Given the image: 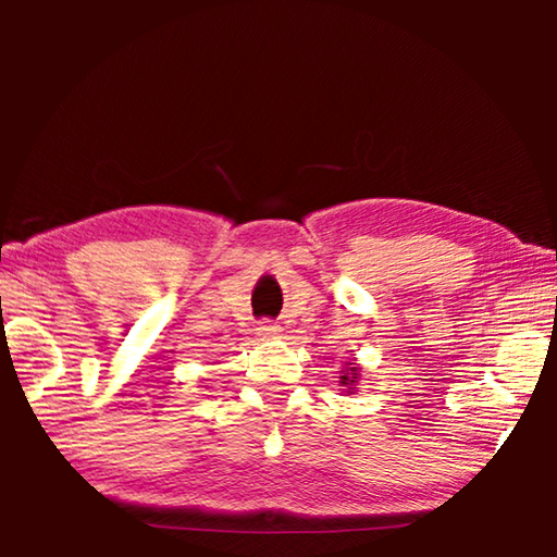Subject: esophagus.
I'll use <instances>...</instances> for the list:
<instances>
[{
	"label": "esophagus",
	"mask_w": 557,
	"mask_h": 557,
	"mask_svg": "<svg viewBox=\"0 0 557 557\" xmlns=\"http://www.w3.org/2000/svg\"><path fill=\"white\" fill-rule=\"evenodd\" d=\"M256 334L260 336V338H272V336H277L280 334V326L275 324V322H260L258 324V329H256Z\"/></svg>",
	"instance_id": "esophagus-1"
}]
</instances>
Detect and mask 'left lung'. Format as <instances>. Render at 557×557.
<instances>
[{"label": "left lung", "instance_id": "1", "mask_svg": "<svg viewBox=\"0 0 557 557\" xmlns=\"http://www.w3.org/2000/svg\"><path fill=\"white\" fill-rule=\"evenodd\" d=\"M342 385H346V393H354L356 391V383H358V366L356 363H346L342 381Z\"/></svg>", "mask_w": 557, "mask_h": 557}]
</instances>
